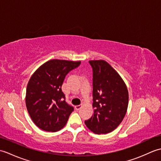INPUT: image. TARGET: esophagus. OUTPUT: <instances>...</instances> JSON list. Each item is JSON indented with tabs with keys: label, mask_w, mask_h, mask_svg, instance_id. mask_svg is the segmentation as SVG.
I'll return each mask as SVG.
<instances>
[{
	"label": "esophagus",
	"mask_w": 161,
	"mask_h": 161,
	"mask_svg": "<svg viewBox=\"0 0 161 161\" xmlns=\"http://www.w3.org/2000/svg\"><path fill=\"white\" fill-rule=\"evenodd\" d=\"M81 107H82V104H80V105H77V106H75V109H76L77 111L80 110V109Z\"/></svg>",
	"instance_id": "1"
}]
</instances>
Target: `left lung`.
<instances>
[{
	"label": "left lung",
	"instance_id": "obj_1",
	"mask_svg": "<svg viewBox=\"0 0 161 161\" xmlns=\"http://www.w3.org/2000/svg\"><path fill=\"white\" fill-rule=\"evenodd\" d=\"M93 68L92 117L85 125L96 134L108 133L118 127L127 111L129 93L124 80L104 60H91Z\"/></svg>",
	"mask_w": 161,
	"mask_h": 161
}]
</instances>
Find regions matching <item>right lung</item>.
Returning a JSON list of instances; mask_svg holds the SVG:
<instances>
[{"label":"right lung","mask_w":161,"mask_h":161,"mask_svg":"<svg viewBox=\"0 0 161 161\" xmlns=\"http://www.w3.org/2000/svg\"><path fill=\"white\" fill-rule=\"evenodd\" d=\"M80 64V61L51 59L30 77L25 104L30 118L39 129L56 132L66 125L74 108L65 101L61 86L66 75Z\"/></svg>","instance_id":"1"}]
</instances>
